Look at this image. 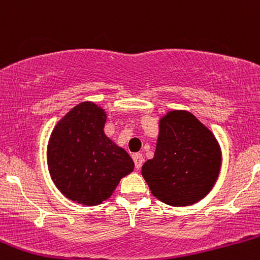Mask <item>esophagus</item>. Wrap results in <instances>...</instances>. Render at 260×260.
Segmentation results:
<instances>
[{"label":"esophagus","mask_w":260,"mask_h":260,"mask_svg":"<svg viewBox=\"0 0 260 260\" xmlns=\"http://www.w3.org/2000/svg\"><path fill=\"white\" fill-rule=\"evenodd\" d=\"M133 160H134V164H136V169H140L142 168L143 162H144V159H143V155L140 153H136L133 155Z\"/></svg>","instance_id":"obj_1"}]
</instances>
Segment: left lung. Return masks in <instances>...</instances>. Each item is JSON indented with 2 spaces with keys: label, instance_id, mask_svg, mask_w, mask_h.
I'll return each mask as SVG.
<instances>
[{
  "label": "left lung",
  "instance_id": "8db88e82",
  "mask_svg": "<svg viewBox=\"0 0 260 260\" xmlns=\"http://www.w3.org/2000/svg\"><path fill=\"white\" fill-rule=\"evenodd\" d=\"M220 169L219 142L193 113L171 110L161 116L154 157L142 166L155 198L171 207L196 204L213 189Z\"/></svg>",
  "mask_w": 260,
  "mask_h": 260
}]
</instances>
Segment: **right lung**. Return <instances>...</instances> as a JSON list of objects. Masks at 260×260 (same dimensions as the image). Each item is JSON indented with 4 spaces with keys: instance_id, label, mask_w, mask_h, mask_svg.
<instances>
[{
    "instance_id": "1",
    "label": "right lung",
    "mask_w": 260,
    "mask_h": 260,
    "mask_svg": "<svg viewBox=\"0 0 260 260\" xmlns=\"http://www.w3.org/2000/svg\"><path fill=\"white\" fill-rule=\"evenodd\" d=\"M106 120L105 110L83 101L57 122L47 143L51 180L78 204H101L134 170L132 157L104 132Z\"/></svg>"
}]
</instances>
